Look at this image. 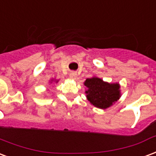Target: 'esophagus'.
I'll return each mask as SVG.
<instances>
[{
    "instance_id": "1",
    "label": "esophagus",
    "mask_w": 156,
    "mask_h": 156,
    "mask_svg": "<svg viewBox=\"0 0 156 156\" xmlns=\"http://www.w3.org/2000/svg\"><path fill=\"white\" fill-rule=\"evenodd\" d=\"M69 77L71 78H76V77H77V73L75 72H72L70 73V74H69Z\"/></svg>"
}]
</instances>
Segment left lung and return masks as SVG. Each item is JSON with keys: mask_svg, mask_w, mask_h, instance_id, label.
Returning a JSON list of instances; mask_svg holds the SVG:
<instances>
[{"mask_svg": "<svg viewBox=\"0 0 156 156\" xmlns=\"http://www.w3.org/2000/svg\"><path fill=\"white\" fill-rule=\"evenodd\" d=\"M87 87V100L97 107L107 108L115 103L120 98L118 83H107L98 78H87L84 83Z\"/></svg>", "mask_w": 156, "mask_h": 156, "instance_id": "left-lung-1", "label": "left lung"}]
</instances>
